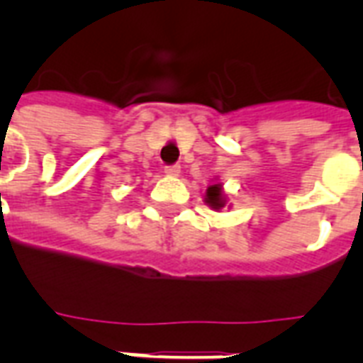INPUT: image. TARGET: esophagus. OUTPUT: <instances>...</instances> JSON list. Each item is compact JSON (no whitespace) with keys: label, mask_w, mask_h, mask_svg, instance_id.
<instances>
[{"label":"esophagus","mask_w":363,"mask_h":363,"mask_svg":"<svg viewBox=\"0 0 363 363\" xmlns=\"http://www.w3.org/2000/svg\"><path fill=\"white\" fill-rule=\"evenodd\" d=\"M165 173H167V175L169 177H177L179 175V173H181V165H167V167H165Z\"/></svg>","instance_id":"1"}]
</instances>
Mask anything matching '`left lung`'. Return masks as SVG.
Wrapping results in <instances>:
<instances>
[{
	"label": "left lung",
	"mask_w": 363,
	"mask_h": 363,
	"mask_svg": "<svg viewBox=\"0 0 363 363\" xmlns=\"http://www.w3.org/2000/svg\"><path fill=\"white\" fill-rule=\"evenodd\" d=\"M205 203L209 205L211 209H222L224 205H226V198H224V192H222V184L220 182H216V184H211L207 188V192H205Z\"/></svg>",
	"instance_id": "obj_1"
}]
</instances>
